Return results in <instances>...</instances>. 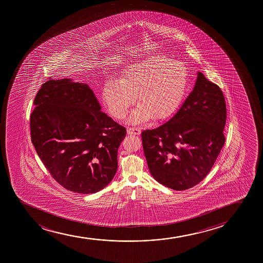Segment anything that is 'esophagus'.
<instances>
[{
    "mask_svg": "<svg viewBox=\"0 0 263 263\" xmlns=\"http://www.w3.org/2000/svg\"><path fill=\"white\" fill-rule=\"evenodd\" d=\"M141 130L138 127H128L127 128V134L129 135H140Z\"/></svg>",
    "mask_w": 263,
    "mask_h": 263,
    "instance_id": "1",
    "label": "esophagus"
}]
</instances>
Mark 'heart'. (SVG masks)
I'll return each instance as SVG.
<instances>
[{
    "instance_id": "heart-1",
    "label": "heart",
    "mask_w": 263,
    "mask_h": 263,
    "mask_svg": "<svg viewBox=\"0 0 263 263\" xmlns=\"http://www.w3.org/2000/svg\"><path fill=\"white\" fill-rule=\"evenodd\" d=\"M188 71L183 63L163 54H154L130 64L120 80H106L104 101L115 118L127 115L136 101L140 102L130 116V122L142 124L152 115L157 119L172 115L183 102L188 87Z\"/></svg>"
}]
</instances>
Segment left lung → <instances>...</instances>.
I'll return each instance as SVG.
<instances>
[{
  "mask_svg": "<svg viewBox=\"0 0 263 263\" xmlns=\"http://www.w3.org/2000/svg\"><path fill=\"white\" fill-rule=\"evenodd\" d=\"M226 121L221 89L198 72L194 88L173 117L142 131V147L152 177L175 191L200 183L224 146Z\"/></svg>",
  "mask_w": 263,
  "mask_h": 263,
  "instance_id": "1",
  "label": "left lung"
}]
</instances>
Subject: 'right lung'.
<instances>
[{"label":"right lung","instance_id":"obj_1","mask_svg":"<svg viewBox=\"0 0 263 263\" xmlns=\"http://www.w3.org/2000/svg\"><path fill=\"white\" fill-rule=\"evenodd\" d=\"M30 115V136L45 168L71 192H100L117 172L127 131L101 111L86 84L70 79L42 85Z\"/></svg>","mask_w":263,"mask_h":263}]
</instances>
